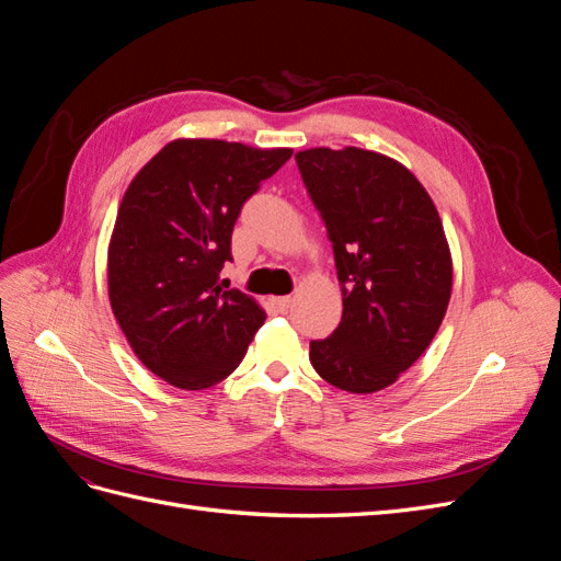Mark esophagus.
I'll return each instance as SVG.
<instances>
[{"label": "esophagus", "mask_w": 561, "mask_h": 561, "mask_svg": "<svg viewBox=\"0 0 561 561\" xmlns=\"http://www.w3.org/2000/svg\"><path fill=\"white\" fill-rule=\"evenodd\" d=\"M271 301H274V307H276L278 311H283V313L293 307V297H274Z\"/></svg>", "instance_id": "1"}]
</instances>
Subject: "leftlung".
I'll list each match as a JSON object with an SVG mask.
<instances>
[{
    "instance_id": "8db88e82",
    "label": "left lung",
    "mask_w": 561,
    "mask_h": 561,
    "mask_svg": "<svg viewBox=\"0 0 561 561\" xmlns=\"http://www.w3.org/2000/svg\"><path fill=\"white\" fill-rule=\"evenodd\" d=\"M334 250L342 322L311 342V365L348 393L396 383L426 351L451 297L443 219L407 168L360 147L295 154Z\"/></svg>"
}]
</instances>
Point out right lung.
Returning <instances> with one entry per match:
<instances>
[{"mask_svg":"<svg viewBox=\"0 0 561 561\" xmlns=\"http://www.w3.org/2000/svg\"><path fill=\"white\" fill-rule=\"evenodd\" d=\"M293 157L225 140H173L133 178L107 250L110 304L133 353L182 390L210 388L241 365L264 309L227 290L231 231L243 203Z\"/></svg>","mask_w":561,"mask_h":561,"instance_id":"right-lung-1","label":"right lung"}]
</instances>
